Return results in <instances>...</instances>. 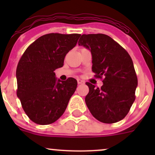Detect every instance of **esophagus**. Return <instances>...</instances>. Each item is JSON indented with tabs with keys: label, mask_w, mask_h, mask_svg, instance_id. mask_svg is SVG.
<instances>
[{
	"label": "esophagus",
	"mask_w": 155,
	"mask_h": 155,
	"mask_svg": "<svg viewBox=\"0 0 155 155\" xmlns=\"http://www.w3.org/2000/svg\"><path fill=\"white\" fill-rule=\"evenodd\" d=\"M77 82H78V84H81L84 83V81L83 80H81V79H77Z\"/></svg>",
	"instance_id": "esophagus-1"
}]
</instances>
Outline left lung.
Here are the masks:
<instances>
[{
  "instance_id": "obj_1",
  "label": "left lung",
  "mask_w": 155,
  "mask_h": 155,
  "mask_svg": "<svg viewBox=\"0 0 155 155\" xmlns=\"http://www.w3.org/2000/svg\"><path fill=\"white\" fill-rule=\"evenodd\" d=\"M79 45L90 50L92 72L103 79L101 88L87 82L85 103L92 115L101 122L111 124L126 117L136 99L138 79L127 51L107 35L83 34Z\"/></svg>"
}]
</instances>
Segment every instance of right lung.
<instances>
[{"label": "right lung", "instance_id": "1", "mask_svg": "<svg viewBox=\"0 0 155 155\" xmlns=\"http://www.w3.org/2000/svg\"><path fill=\"white\" fill-rule=\"evenodd\" d=\"M80 34L49 33L39 37L23 53L17 67V95L31 121L49 124L60 118L76 91L77 81H60L54 72L63 67L65 55Z\"/></svg>", "mask_w": 155, "mask_h": 155}]
</instances>
